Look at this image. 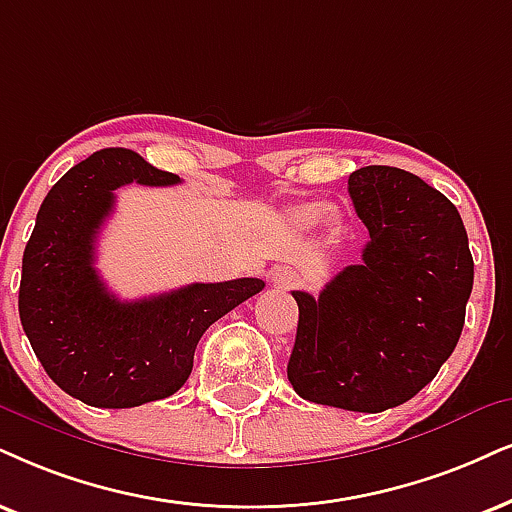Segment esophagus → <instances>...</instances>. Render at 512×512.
<instances>
[{
	"label": "esophagus",
	"instance_id": "esophagus-1",
	"mask_svg": "<svg viewBox=\"0 0 512 512\" xmlns=\"http://www.w3.org/2000/svg\"><path fill=\"white\" fill-rule=\"evenodd\" d=\"M271 278H274V283H278V286H283V288L293 286L295 283V274H290V271H286V269H276L274 274H271Z\"/></svg>",
	"mask_w": 512,
	"mask_h": 512
}]
</instances>
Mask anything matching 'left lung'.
<instances>
[{"label":"left lung","mask_w":512,"mask_h":512,"mask_svg":"<svg viewBox=\"0 0 512 512\" xmlns=\"http://www.w3.org/2000/svg\"><path fill=\"white\" fill-rule=\"evenodd\" d=\"M347 184L371 241L319 297L293 290L288 380L314 404L378 413L416 397L451 357L475 264L454 203L416 174L368 165Z\"/></svg>","instance_id":"left-lung-1"}]
</instances>
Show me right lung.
<instances>
[{
	"instance_id": "obj_1",
	"label": "right lung",
	"mask_w": 512,
	"mask_h": 512,
	"mask_svg": "<svg viewBox=\"0 0 512 512\" xmlns=\"http://www.w3.org/2000/svg\"><path fill=\"white\" fill-rule=\"evenodd\" d=\"M172 186L179 177L129 148H103L51 186L23 252L18 314L32 352L70 397L101 409L165 399L189 380L203 333L264 288L260 278L191 283L118 300L96 271V236L115 189Z\"/></svg>"
}]
</instances>
